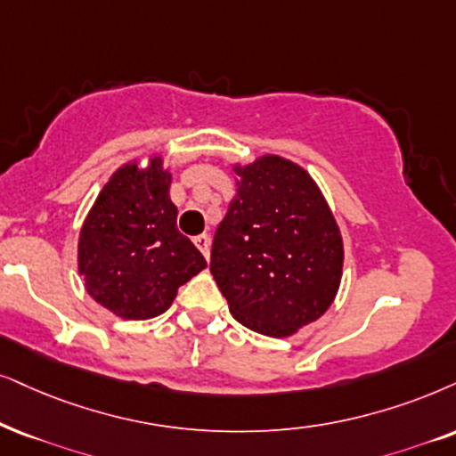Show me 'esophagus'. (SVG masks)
Here are the masks:
<instances>
[{"label":"esophagus","instance_id":"obj_1","mask_svg":"<svg viewBox=\"0 0 456 456\" xmlns=\"http://www.w3.org/2000/svg\"><path fill=\"white\" fill-rule=\"evenodd\" d=\"M193 244L198 246V250L201 252V255H204L206 258H210V235H206V233L198 235V238H193Z\"/></svg>","mask_w":456,"mask_h":456}]
</instances>
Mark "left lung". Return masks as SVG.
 Returning a JSON list of instances; mask_svg holds the SVG:
<instances>
[{
  "label": "left lung",
  "instance_id": "1",
  "mask_svg": "<svg viewBox=\"0 0 456 456\" xmlns=\"http://www.w3.org/2000/svg\"><path fill=\"white\" fill-rule=\"evenodd\" d=\"M232 170L235 198L216 229L210 271L240 324L265 337H292L337 298L341 229L297 161L265 153Z\"/></svg>",
  "mask_w": 456,
  "mask_h": 456
}]
</instances>
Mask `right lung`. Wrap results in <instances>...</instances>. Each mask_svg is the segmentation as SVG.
I'll return each mask as SVG.
<instances>
[{
    "instance_id": "1",
    "label": "right lung",
    "mask_w": 456,
    "mask_h": 456,
    "mask_svg": "<svg viewBox=\"0 0 456 456\" xmlns=\"http://www.w3.org/2000/svg\"><path fill=\"white\" fill-rule=\"evenodd\" d=\"M170 168L149 153L109 176L77 240L86 292L122 320H151L178 288L208 267L191 240L178 233Z\"/></svg>"
}]
</instances>
